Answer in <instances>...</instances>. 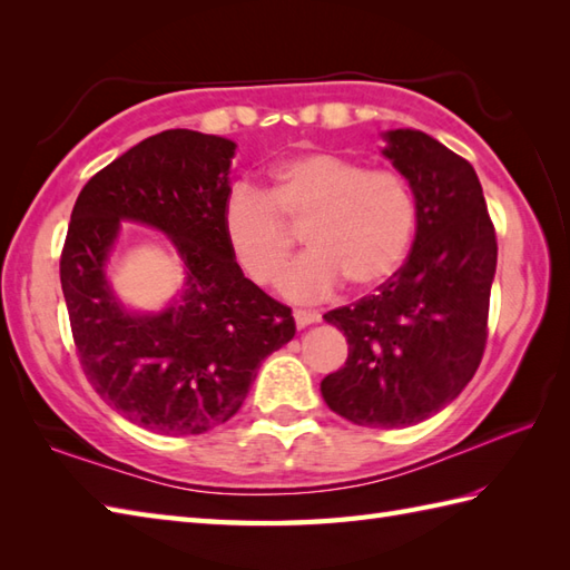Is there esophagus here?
<instances>
[{"mask_svg": "<svg viewBox=\"0 0 570 570\" xmlns=\"http://www.w3.org/2000/svg\"><path fill=\"white\" fill-rule=\"evenodd\" d=\"M294 321H296V328H306V325H311V323H318V321H321V313H316V311L296 308V311H294Z\"/></svg>", "mask_w": 570, "mask_h": 570, "instance_id": "34e87169", "label": "esophagus"}]
</instances>
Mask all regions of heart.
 I'll return each mask as SVG.
<instances>
[{
	"instance_id": "b5f03b06",
	"label": "heart",
	"mask_w": 570,
	"mask_h": 570,
	"mask_svg": "<svg viewBox=\"0 0 570 570\" xmlns=\"http://www.w3.org/2000/svg\"><path fill=\"white\" fill-rule=\"evenodd\" d=\"M409 178L337 151H308L272 168L262 193L235 188L223 208L229 254L254 284L272 286L301 228L309 252L282 279L296 301L331 296L345 282L370 292L399 272L416 233Z\"/></svg>"
}]
</instances>
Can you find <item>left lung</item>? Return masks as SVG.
<instances>
[{"instance_id": "obj_1", "label": "left lung", "mask_w": 570, "mask_h": 570, "mask_svg": "<svg viewBox=\"0 0 570 570\" xmlns=\"http://www.w3.org/2000/svg\"><path fill=\"white\" fill-rule=\"evenodd\" d=\"M384 139L416 196L414 247L377 292L323 316L343 331L347 360L321 394L357 426L404 429L451 404L480 367L498 237L463 156L419 129Z\"/></svg>"}]
</instances>
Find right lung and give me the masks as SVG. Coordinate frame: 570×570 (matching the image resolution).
Instances as JSON below:
<instances>
[{
	"label": "right lung",
	"instance_id": "right-lung-1",
	"mask_svg": "<svg viewBox=\"0 0 570 570\" xmlns=\"http://www.w3.org/2000/svg\"><path fill=\"white\" fill-rule=\"evenodd\" d=\"M235 141L166 129L95 174L72 205L60 252L72 341L85 377L117 414L161 435L233 419L266 355L296 333L292 308L242 274L223 233ZM119 219L175 242L187 282L161 314H129L104 274Z\"/></svg>",
	"mask_w": 570,
	"mask_h": 570
}]
</instances>
